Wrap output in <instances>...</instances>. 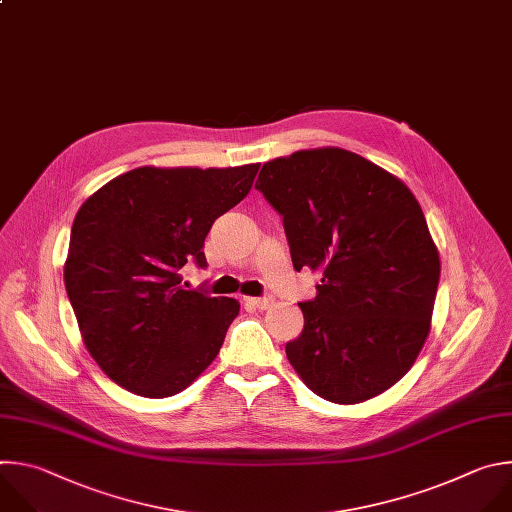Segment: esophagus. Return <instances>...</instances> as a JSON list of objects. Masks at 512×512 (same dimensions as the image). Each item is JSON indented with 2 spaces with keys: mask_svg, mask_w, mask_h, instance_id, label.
I'll return each mask as SVG.
<instances>
[{
  "mask_svg": "<svg viewBox=\"0 0 512 512\" xmlns=\"http://www.w3.org/2000/svg\"><path fill=\"white\" fill-rule=\"evenodd\" d=\"M244 300H246V304L254 306V309H258V311H266V309H270V304H272V298H270V296H258V298L248 296V298H244Z\"/></svg>",
  "mask_w": 512,
  "mask_h": 512,
  "instance_id": "esophagus-1",
  "label": "esophagus"
}]
</instances>
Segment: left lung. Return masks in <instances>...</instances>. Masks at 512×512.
I'll return each instance as SVG.
<instances>
[{
  "mask_svg": "<svg viewBox=\"0 0 512 512\" xmlns=\"http://www.w3.org/2000/svg\"><path fill=\"white\" fill-rule=\"evenodd\" d=\"M256 189L282 216L292 264L321 274L300 302L304 329L286 343L298 377L351 405L395 385L432 327L440 254L418 199L401 179L339 149L264 163Z\"/></svg>",
  "mask_w": 512,
  "mask_h": 512,
  "instance_id": "8db88e82",
  "label": "left lung"
}]
</instances>
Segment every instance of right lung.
<instances>
[{
	"label": "right lung",
	"mask_w": 512,
	"mask_h": 512,
	"mask_svg": "<svg viewBox=\"0 0 512 512\" xmlns=\"http://www.w3.org/2000/svg\"><path fill=\"white\" fill-rule=\"evenodd\" d=\"M258 169L137 167L80 206L64 284L84 347L117 385L169 397L220 353L240 302L187 290L179 270L208 266L212 224L248 195Z\"/></svg>",
	"instance_id": "right-lung-1"
}]
</instances>
